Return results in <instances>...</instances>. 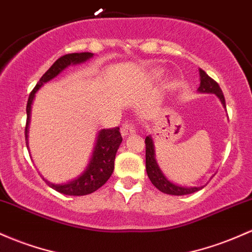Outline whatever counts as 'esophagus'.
I'll return each instance as SVG.
<instances>
[{
    "mask_svg": "<svg viewBox=\"0 0 252 252\" xmlns=\"http://www.w3.org/2000/svg\"><path fill=\"white\" fill-rule=\"evenodd\" d=\"M134 131H135L134 130V126H132V124H130V123H124L123 126H122V128H121V134H122V136H124V137H126L128 135L132 134Z\"/></svg>",
    "mask_w": 252,
    "mask_h": 252,
    "instance_id": "esophagus-1",
    "label": "esophagus"
}]
</instances>
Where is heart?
Segmentation results:
<instances>
[{"label":"heart","instance_id":"obj_1","mask_svg":"<svg viewBox=\"0 0 252 252\" xmlns=\"http://www.w3.org/2000/svg\"><path fill=\"white\" fill-rule=\"evenodd\" d=\"M158 74H160V73H158Z\"/></svg>","mask_w":252,"mask_h":252}]
</instances>
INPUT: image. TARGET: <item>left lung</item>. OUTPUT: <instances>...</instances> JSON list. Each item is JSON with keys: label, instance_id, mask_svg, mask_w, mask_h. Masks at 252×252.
I'll return each instance as SVG.
<instances>
[{"label": "left lung", "instance_id": "8db88e82", "mask_svg": "<svg viewBox=\"0 0 252 252\" xmlns=\"http://www.w3.org/2000/svg\"><path fill=\"white\" fill-rule=\"evenodd\" d=\"M200 87L197 88V91L200 93H212L215 94L218 98L220 99L221 104L223 105V107H226L225 103V96L222 94V91H221L219 84L217 81L212 79L211 76L207 75V73L202 69H200ZM146 143V171H147L148 178L151 179L152 184L157 188L158 190H160L161 192L168 193V195H176V196H182V195H188V193H192L198 191V190L202 189L203 187H192V188H187V187H179V185L173 184L172 182H170L166 177L164 176L162 171L160 170L159 165H158L156 160V152H154V145L153 140L151 136H147L145 140Z\"/></svg>", "mask_w": 252, "mask_h": 252}]
</instances>
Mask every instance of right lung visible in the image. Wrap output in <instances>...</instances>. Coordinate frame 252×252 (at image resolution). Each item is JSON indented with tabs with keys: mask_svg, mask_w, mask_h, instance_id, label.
Instances as JSON below:
<instances>
[{
	"mask_svg": "<svg viewBox=\"0 0 252 252\" xmlns=\"http://www.w3.org/2000/svg\"><path fill=\"white\" fill-rule=\"evenodd\" d=\"M92 57L93 54H91V52H80V54L76 52V54L64 55V56L60 57L49 68V70L40 77L38 84L35 85V87L33 88L31 94H30L29 100H27V122L26 128H25V137H26L27 147H29V126L30 121H31L32 103L38 90L44 84L56 77L60 73H62L70 64H80V63H84L86 61L92 59ZM122 140L123 139H122L118 126L112 129H101L98 132V136H96V142L94 151L92 153V158H91L87 167L81 175L64 184H52L48 181L45 182L54 190L69 196H84L94 192L99 188L103 187L107 182V179L111 177L113 168H115L116 153L120 148Z\"/></svg>",
	"mask_w": 252,
	"mask_h": 252,
	"instance_id": "1",
	"label": "right lung"
}]
</instances>
